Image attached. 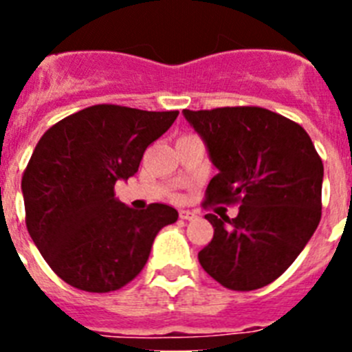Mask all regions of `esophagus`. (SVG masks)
I'll return each instance as SVG.
<instances>
[{
	"label": "esophagus",
	"instance_id": "esophagus-1",
	"mask_svg": "<svg viewBox=\"0 0 352 352\" xmlns=\"http://www.w3.org/2000/svg\"><path fill=\"white\" fill-rule=\"evenodd\" d=\"M195 217H197V214H195L194 211H190V210H182V211H179V219H183V220H194Z\"/></svg>",
	"mask_w": 352,
	"mask_h": 352
}]
</instances>
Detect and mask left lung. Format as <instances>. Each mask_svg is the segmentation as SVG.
Instances as JSON below:
<instances>
[{
    "label": "left lung",
    "instance_id": "8db88e82",
    "mask_svg": "<svg viewBox=\"0 0 352 352\" xmlns=\"http://www.w3.org/2000/svg\"><path fill=\"white\" fill-rule=\"evenodd\" d=\"M219 174L206 203L239 204L234 219L208 213L213 239L199 252L223 287L254 291L294 263L321 220L322 167L298 123L263 107L183 111Z\"/></svg>",
    "mask_w": 352,
    "mask_h": 352
}]
</instances>
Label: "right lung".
<instances>
[{
  "label": "right lung",
  "mask_w": 352,
  "mask_h": 352,
  "mask_svg": "<svg viewBox=\"0 0 352 352\" xmlns=\"http://www.w3.org/2000/svg\"><path fill=\"white\" fill-rule=\"evenodd\" d=\"M178 114L91 105L43 133L21 188L28 232L61 280L109 292L144 268L155 236L178 211L160 203L133 210L114 197V185L138 173L146 148Z\"/></svg>",
  "instance_id": "1"
}]
</instances>
